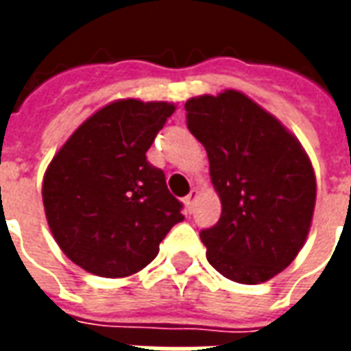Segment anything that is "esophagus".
Instances as JSON below:
<instances>
[{
	"label": "esophagus",
	"instance_id": "esophagus-1",
	"mask_svg": "<svg viewBox=\"0 0 351 351\" xmlns=\"http://www.w3.org/2000/svg\"><path fill=\"white\" fill-rule=\"evenodd\" d=\"M195 199H197V190H191L186 197H184V203H186V208L188 210H193V205H195Z\"/></svg>",
	"mask_w": 351,
	"mask_h": 351
}]
</instances>
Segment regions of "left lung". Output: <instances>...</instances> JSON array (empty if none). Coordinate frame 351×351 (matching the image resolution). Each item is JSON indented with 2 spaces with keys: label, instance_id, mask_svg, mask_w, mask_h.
<instances>
[{
  "label": "left lung",
  "instance_id": "1",
  "mask_svg": "<svg viewBox=\"0 0 351 351\" xmlns=\"http://www.w3.org/2000/svg\"><path fill=\"white\" fill-rule=\"evenodd\" d=\"M186 123L205 146L221 201L201 231L206 259L226 278L261 284L291 263L308 235L316 176L301 143L237 90L186 101Z\"/></svg>",
  "mask_w": 351,
  "mask_h": 351
}]
</instances>
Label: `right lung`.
Segmentation results:
<instances>
[{
	"label": "right lung",
	"mask_w": 351,
	"mask_h": 351,
	"mask_svg": "<svg viewBox=\"0 0 351 351\" xmlns=\"http://www.w3.org/2000/svg\"><path fill=\"white\" fill-rule=\"evenodd\" d=\"M175 108L167 101H112L50 161L43 178L47 221L62 252L84 271L103 278L135 274L184 220L163 171L146 160Z\"/></svg>",
	"instance_id": "obj_1"
}]
</instances>
